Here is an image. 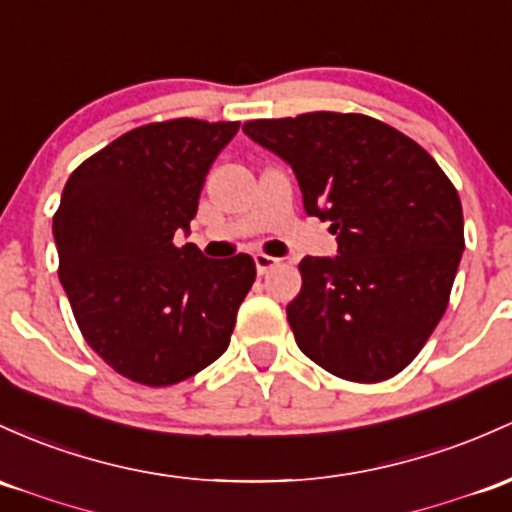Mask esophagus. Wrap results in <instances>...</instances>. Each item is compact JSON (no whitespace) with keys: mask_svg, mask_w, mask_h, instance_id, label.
<instances>
[{"mask_svg":"<svg viewBox=\"0 0 512 512\" xmlns=\"http://www.w3.org/2000/svg\"><path fill=\"white\" fill-rule=\"evenodd\" d=\"M279 265V260L277 257H269V255H255V267H257V274H267L269 269L272 267H277Z\"/></svg>","mask_w":512,"mask_h":512,"instance_id":"1","label":"esophagus"}]
</instances>
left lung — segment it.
<instances>
[{
	"label": "left lung",
	"instance_id": "left-lung-1",
	"mask_svg": "<svg viewBox=\"0 0 512 512\" xmlns=\"http://www.w3.org/2000/svg\"><path fill=\"white\" fill-rule=\"evenodd\" d=\"M299 179L335 257H303L286 306L296 345L359 384L396 376L440 323L464 252L457 189L415 140L362 114L313 111L243 126Z\"/></svg>",
	"mask_w": 512,
	"mask_h": 512
}]
</instances>
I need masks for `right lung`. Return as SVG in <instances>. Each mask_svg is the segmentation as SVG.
Returning a JSON list of instances; mask_svg holds the SVG:
<instances>
[{"label":"right lung","instance_id":"right-lung-1","mask_svg":"<svg viewBox=\"0 0 512 512\" xmlns=\"http://www.w3.org/2000/svg\"><path fill=\"white\" fill-rule=\"evenodd\" d=\"M238 128L148 123L67 179L53 218L60 284L84 340L126 379L170 386L228 350L255 262L206 260L174 233L189 235L206 174Z\"/></svg>","mask_w":512,"mask_h":512}]
</instances>
